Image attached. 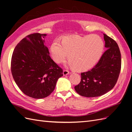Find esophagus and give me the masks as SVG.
<instances>
[{
    "label": "esophagus",
    "mask_w": 132,
    "mask_h": 132,
    "mask_svg": "<svg viewBox=\"0 0 132 132\" xmlns=\"http://www.w3.org/2000/svg\"><path fill=\"white\" fill-rule=\"evenodd\" d=\"M69 74V71H68V70H63V75H68Z\"/></svg>",
    "instance_id": "34e87169"
}]
</instances>
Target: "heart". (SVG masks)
I'll list each match as a JSON object with an SVG mask.
<instances>
[{
    "label": "heart",
    "mask_w": 132,
    "mask_h": 132,
    "mask_svg": "<svg viewBox=\"0 0 132 132\" xmlns=\"http://www.w3.org/2000/svg\"><path fill=\"white\" fill-rule=\"evenodd\" d=\"M103 49L104 42L97 35L66 36L62 42L55 39L50 46L51 57L55 63L64 62L68 55L69 65L77 71L93 68L100 59Z\"/></svg>",
    "instance_id": "heart-1"
}]
</instances>
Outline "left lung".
<instances>
[{
  "mask_svg": "<svg viewBox=\"0 0 132 132\" xmlns=\"http://www.w3.org/2000/svg\"><path fill=\"white\" fill-rule=\"evenodd\" d=\"M105 47L107 49L93 69L81 73V81L74 87L80 95L97 97L113 89L121 68V54L117 43L103 34Z\"/></svg>",
  "mask_w": 132,
  "mask_h": 132,
  "instance_id": "left-lung-1",
  "label": "left lung"
}]
</instances>
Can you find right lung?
<instances>
[{
  "mask_svg": "<svg viewBox=\"0 0 132 132\" xmlns=\"http://www.w3.org/2000/svg\"><path fill=\"white\" fill-rule=\"evenodd\" d=\"M46 35H28L15 47L11 57L15 82L23 94L34 98L49 96L63 76L62 69L51 59L45 45Z\"/></svg>",
  "mask_w": 132,
  "mask_h": 132,
  "instance_id": "add662e5",
  "label": "right lung"
}]
</instances>
